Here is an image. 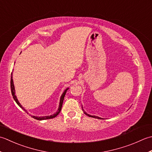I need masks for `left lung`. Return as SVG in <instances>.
<instances>
[{"instance_id":"8db88e82","label":"left lung","mask_w":152,"mask_h":152,"mask_svg":"<svg viewBox=\"0 0 152 152\" xmlns=\"http://www.w3.org/2000/svg\"><path fill=\"white\" fill-rule=\"evenodd\" d=\"M85 114H86V115H87L88 116H89V117H94V118H96V119H102V118H100V117H97V116H93V115H88V114H87L86 113H85Z\"/></svg>"}]
</instances>
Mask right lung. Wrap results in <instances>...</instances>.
I'll use <instances>...</instances> for the list:
<instances>
[{
    "instance_id": "right-lung-1",
    "label": "right lung",
    "mask_w": 152,
    "mask_h": 152,
    "mask_svg": "<svg viewBox=\"0 0 152 152\" xmlns=\"http://www.w3.org/2000/svg\"><path fill=\"white\" fill-rule=\"evenodd\" d=\"M10 88H11V92H12V96H13L14 100L16 102L17 104L21 108H22V109L27 112V111L24 109V108L21 106V105L20 104V102H18V99L16 98V96L15 95V89H14V83H13V79H12V73H11V80H10ZM68 90V88L65 90V91L64 92V93L62 94V95L61 96V98H60V106H59V108H58V110L56 113L54 115H50V116H45V117H35V116H31L33 118L37 120H45V119H52V118H54V117H56L59 113H60V111L61 110V107H62V104H63V102H64V96L65 95H66V93L67 91Z\"/></svg>"
}]
</instances>
